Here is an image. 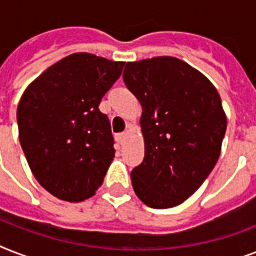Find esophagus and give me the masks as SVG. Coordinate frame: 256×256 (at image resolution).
<instances>
[{
    "mask_svg": "<svg viewBox=\"0 0 256 256\" xmlns=\"http://www.w3.org/2000/svg\"><path fill=\"white\" fill-rule=\"evenodd\" d=\"M126 136H128V132H120V134H116V140L120 142V144H124V140H126Z\"/></svg>",
    "mask_w": 256,
    "mask_h": 256,
    "instance_id": "34e87169",
    "label": "esophagus"
}]
</instances>
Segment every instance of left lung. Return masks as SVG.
I'll return each instance as SVG.
<instances>
[{"instance_id":"8db88e82","label":"left lung","mask_w":256,"mask_h":256,"mask_svg":"<svg viewBox=\"0 0 256 256\" xmlns=\"http://www.w3.org/2000/svg\"><path fill=\"white\" fill-rule=\"evenodd\" d=\"M124 81L142 106L144 162L132 171L136 196L170 208L198 190L218 162L227 128L215 86L175 57L128 62Z\"/></svg>"}]
</instances>
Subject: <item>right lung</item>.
I'll return each mask as SVG.
<instances>
[{
  "label": "right lung",
  "mask_w": 256,
  "mask_h": 256,
  "mask_svg": "<svg viewBox=\"0 0 256 256\" xmlns=\"http://www.w3.org/2000/svg\"><path fill=\"white\" fill-rule=\"evenodd\" d=\"M124 62L74 53L40 74L17 108L18 138L29 168L56 198H92L114 160V140L100 100Z\"/></svg>",
  "instance_id": "add662e5"
}]
</instances>
